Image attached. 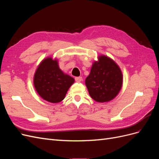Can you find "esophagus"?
Segmentation results:
<instances>
[{
  "mask_svg": "<svg viewBox=\"0 0 159 159\" xmlns=\"http://www.w3.org/2000/svg\"><path fill=\"white\" fill-rule=\"evenodd\" d=\"M75 80L77 82H80V81L82 80V78H81V77H75Z\"/></svg>",
  "mask_w": 159,
  "mask_h": 159,
  "instance_id": "obj_1",
  "label": "esophagus"
}]
</instances>
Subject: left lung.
<instances>
[{"instance_id":"8db88e82","label":"left lung","mask_w":159,"mask_h":159,"mask_svg":"<svg viewBox=\"0 0 159 159\" xmlns=\"http://www.w3.org/2000/svg\"><path fill=\"white\" fill-rule=\"evenodd\" d=\"M85 85L91 98L99 103L113 99L123 85V74L119 66L110 57L102 55L91 66Z\"/></svg>"}]
</instances>
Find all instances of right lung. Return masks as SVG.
<instances>
[{
	"instance_id": "right-lung-1",
	"label": "right lung",
	"mask_w": 159,
	"mask_h": 159,
	"mask_svg": "<svg viewBox=\"0 0 159 159\" xmlns=\"http://www.w3.org/2000/svg\"><path fill=\"white\" fill-rule=\"evenodd\" d=\"M74 79L64 74L57 59L48 57L43 60L34 75V85L37 93L47 102L56 103L65 98Z\"/></svg>"
}]
</instances>
